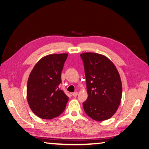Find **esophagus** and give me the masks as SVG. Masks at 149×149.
<instances>
[{
    "label": "esophagus",
    "instance_id": "obj_1",
    "mask_svg": "<svg viewBox=\"0 0 149 149\" xmlns=\"http://www.w3.org/2000/svg\"><path fill=\"white\" fill-rule=\"evenodd\" d=\"M77 95H78V92H77V91H75V92L72 93V96H73L74 97H75V96H77Z\"/></svg>",
    "mask_w": 149,
    "mask_h": 149
}]
</instances>
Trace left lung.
<instances>
[{"mask_svg":"<svg viewBox=\"0 0 149 149\" xmlns=\"http://www.w3.org/2000/svg\"><path fill=\"white\" fill-rule=\"evenodd\" d=\"M80 56L84 63L88 94L83 108L93 119H108L116 113L121 100L119 72L112 62L102 54L84 53Z\"/></svg>","mask_w":149,"mask_h":149,"instance_id":"left-lung-1","label":"left lung"}]
</instances>
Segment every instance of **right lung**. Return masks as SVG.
Here are the masks:
<instances>
[{
    "instance_id": "add662e5",
    "label": "right lung",
    "mask_w": 149,
    "mask_h": 149,
    "mask_svg": "<svg viewBox=\"0 0 149 149\" xmlns=\"http://www.w3.org/2000/svg\"><path fill=\"white\" fill-rule=\"evenodd\" d=\"M68 54H49L41 58L27 82V101L32 112L44 119H52L64 111L68 97L59 88Z\"/></svg>"
}]
</instances>
